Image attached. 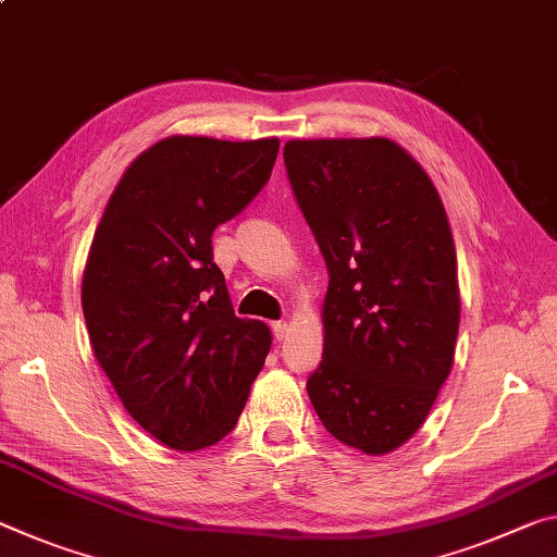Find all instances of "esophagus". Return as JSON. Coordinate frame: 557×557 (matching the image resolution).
I'll list each match as a JSON object with an SVG mask.
<instances>
[{
  "label": "esophagus",
  "mask_w": 557,
  "mask_h": 557,
  "mask_svg": "<svg viewBox=\"0 0 557 557\" xmlns=\"http://www.w3.org/2000/svg\"><path fill=\"white\" fill-rule=\"evenodd\" d=\"M272 334H275L277 339H285L287 334H289V324L287 322H272Z\"/></svg>",
  "instance_id": "esophagus-1"
}]
</instances>
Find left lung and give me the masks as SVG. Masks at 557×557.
Segmentation results:
<instances>
[{
    "mask_svg": "<svg viewBox=\"0 0 557 557\" xmlns=\"http://www.w3.org/2000/svg\"><path fill=\"white\" fill-rule=\"evenodd\" d=\"M285 168L330 272L307 394L334 438L389 454L454 364L461 302L444 202L389 138L287 140Z\"/></svg>",
    "mask_w": 557,
    "mask_h": 557,
    "instance_id": "obj_1",
    "label": "left lung"
}]
</instances>
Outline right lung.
Listing matches in <instances>:
<instances>
[{"instance_id": "1", "label": "right lung", "mask_w": 557, "mask_h": 557, "mask_svg": "<svg viewBox=\"0 0 557 557\" xmlns=\"http://www.w3.org/2000/svg\"><path fill=\"white\" fill-rule=\"evenodd\" d=\"M277 138L171 136L123 173L96 227L82 305L94 355L126 411L175 451L235 429L270 351L240 320L213 233L270 181Z\"/></svg>"}]
</instances>
